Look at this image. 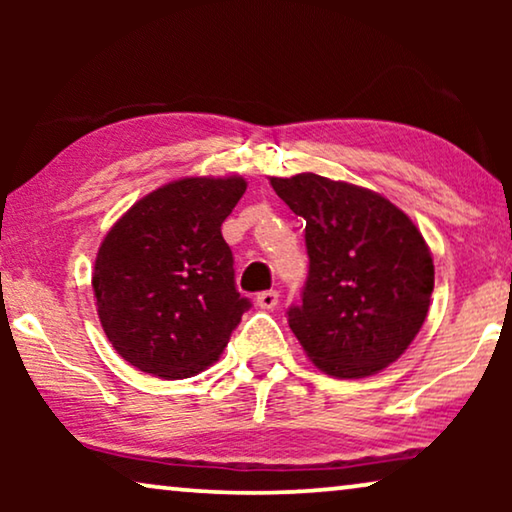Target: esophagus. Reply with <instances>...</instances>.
<instances>
[{
    "label": "esophagus",
    "instance_id": "esophagus-1",
    "mask_svg": "<svg viewBox=\"0 0 512 512\" xmlns=\"http://www.w3.org/2000/svg\"><path fill=\"white\" fill-rule=\"evenodd\" d=\"M279 303V293L277 291H261L256 296V305L263 307V310H272V307H277Z\"/></svg>",
    "mask_w": 512,
    "mask_h": 512
}]
</instances>
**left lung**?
Masks as SVG:
<instances>
[{"mask_svg": "<svg viewBox=\"0 0 512 512\" xmlns=\"http://www.w3.org/2000/svg\"><path fill=\"white\" fill-rule=\"evenodd\" d=\"M270 184L305 219L310 270L300 303L286 310L293 335L328 375L380 373L429 312L433 258L422 233L368 188L312 172Z\"/></svg>", "mask_w": 512, "mask_h": 512, "instance_id": "8db88e82", "label": "left lung"}]
</instances>
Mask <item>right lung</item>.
I'll return each mask as SVG.
<instances>
[{"instance_id": "obj_1", "label": "right lung", "mask_w": 512, "mask_h": 512, "mask_svg": "<svg viewBox=\"0 0 512 512\" xmlns=\"http://www.w3.org/2000/svg\"><path fill=\"white\" fill-rule=\"evenodd\" d=\"M244 191L242 177L172 181L135 202L104 237L93 272L97 314L130 366L184 380L219 359L251 307L221 235Z\"/></svg>"}]
</instances>
